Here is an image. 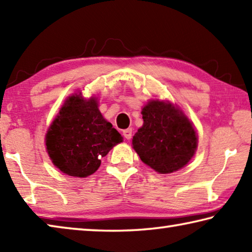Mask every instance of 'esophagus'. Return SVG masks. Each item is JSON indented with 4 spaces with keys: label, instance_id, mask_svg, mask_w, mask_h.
<instances>
[{
    "label": "esophagus",
    "instance_id": "1",
    "mask_svg": "<svg viewBox=\"0 0 252 252\" xmlns=\"http://www.w3.org/2000/svg\"><path fill=\"white\" fill-rule=\"evenodd\" d=\"M122 134H123V136H125V138H126V140H130V139H131V136H132V129L123 130Z\"/></svg>",
    "mask_w": 252,
    "mask_h": 252
}]
</instances>
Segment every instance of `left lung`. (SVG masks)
I'll use <instances>...</instances> for the list:
<instances>
[{"label": "left lung", "instance_id": "8db88e82", "mask_svg": "<svg viewBox=\"0 0 252 252\" xmlns=\"http://www.w3.org/2000/svg\"><path fill=\"white\" fill-rule=\"evenodd\" d=\"M143 126L132 139L144 163L159 173H171L191 160L197 133L180 110L163 101H151L142 109Z\"/></svg>", "mask_w": 252, "mask_h": 252}]
</instances>
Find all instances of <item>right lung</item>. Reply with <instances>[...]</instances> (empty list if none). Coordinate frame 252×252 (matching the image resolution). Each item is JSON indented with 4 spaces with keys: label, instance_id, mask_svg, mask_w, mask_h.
<instances>
[{
    "label": "right lung",
    "instance_id": "obj_1",
    "mask_svg": "<svg viewBox=\"0 0 252 252\" xmlns=\"http://www.w3.org/2000/svg\"><path fill=\"white\" fill-rule=\"evenodd\" d=\"M122 136L102 117L97 102L70 96L46 133L45 144L51 160L63 173L84 178L94 173L101 158L108 155Z\"/></svg>",
    "mask_w": 252,
    "mask_h": 252
}]
</instances>
